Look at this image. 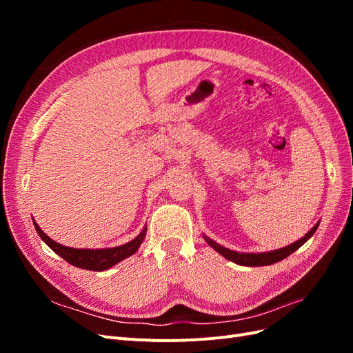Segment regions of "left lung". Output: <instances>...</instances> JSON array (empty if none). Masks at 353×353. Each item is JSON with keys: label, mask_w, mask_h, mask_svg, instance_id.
Here are the masks:
<instances>
[{"label": "left lung", "mask_w": 353, "mask_h": 353, "mask_svg": "<svg viewBox=\"0 0 353 353\" xmlns=\"http://www.w3.org/2000/svg\"><path fill=\"white\" fill-rule=\"evenodd\" d=\"M318 225H319V223H316V225L311 231H309L303 239L297 240L296 243H293L290 245H287V248H283V249H279V250H272V252H266V253H239V252L230 250L227 248H222V245H219L215 241H212L208 237H205V239H206L209 245H212L213 249L219 252L223 256V258H227L228 261H232V262H236V263L243 265V266H263V265H272L275 262H280V261L285 259L288 254H292L294 250H297L302 244H305L309 239L314 236V232L316 231Z\"/></svg>", "instance_id": "obj_1"}]
</instances>
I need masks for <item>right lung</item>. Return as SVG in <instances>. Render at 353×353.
<instances>
[{
    "mask_svg": "<svg viewBox=\"0 0 353 353\" xmlns=\"http://www.w3.org/2000/svg\"><path fill=\"white\" fill-rule=\"evenodd\" d=\"M34 225L38 236L46 241V244L52 252H56L59 256H61L63 259L72 263L73 266H78V268H82V270H91V271H105L112 268V266L116 265L117 262L128 258V256L134 254L138 250V248H140V244L143 243L145 237V231H147V228H144L140 236L135 237L132 241L117 245V248L92 250V249L66 248V245H61L54 240H51L48 236H46L44 231L38 227L37 222H34Z\"/></svg>",
    "mask_w": 353,
    "mask_h": 353,
    "instance_id": "obj_1",
    "label": "right lung"
}]
</instances>
